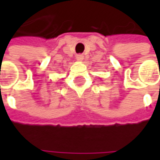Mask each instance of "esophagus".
<instances>
[{
	"instance_id": "obj_1",
	"label": "esophagus",
	"mask_w": 160,
	"mask_h": 160,
	"mask_svg": "<svg viewBox=\"0 0 160 160\" xmlns=\"http://www.w3.org/2000/svg\"><path fill=\"white\" fill-rule=\"evenodd\" d=\"M83 59V56L82 54H78L77 55V61H82Z\"/></svg>"
}]
</instances>
